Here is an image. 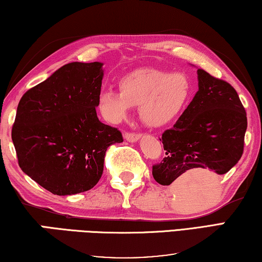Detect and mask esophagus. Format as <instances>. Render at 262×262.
<instances>
[{
  "mask_svg": "<svg viewBox=\"0 0 262 262\" xmlns=\"http://www.w3.org/2000/svg\"><path fill=\"white\" fill-rule=\"evenodd\" d=\"M124 139H126L128 142H138V141L141 139V134H134V133H124Z\"/></svg>",
  "mask_w": 262,
  "mask_h": 262,
  "instance_id": "1",
  "label": "esophagus"
}]
</instances>
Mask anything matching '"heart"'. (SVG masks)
<instances>
[{"instance_id": "1", "label": "heart", "mask_w": 262, "mask_h": 262, "mask_svg": "<svg viewBox=\"0 0 262 262\" xmlns=\"http://www.w3.org/2000/svg\"><path fill=\"white\" fill-rule=\"evenodd\" d=\"M119 91L105 90L98 105L107 121L119 123L132 107L150 128H163L177 121L192 97V82L185 73H168L155 69L134 70L119 80Z\"/></svg>"}]
</instances>
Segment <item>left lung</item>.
I'll list each match as a JSON object with an SVG mask.
<instances>
[{
    "instance_id": "8db88e82",
    "label": "left lung",
    "mask_w": 262,
    "mask_h": 262,
    "mask_svg": "<svg viewBox=\"0 0 262 262\" xmlns=\"http://www.w3.org/2000/svg\"><path fill=\"white\" fill-rule=\"evenodd\" d=\"M197 74L192 101L173 128L162 134L167 157L152 167L161 185H170L197 169L224 175L243 155L247 118L238 93L204 70L198 69Z\"/></svg>"
}]
</instances>
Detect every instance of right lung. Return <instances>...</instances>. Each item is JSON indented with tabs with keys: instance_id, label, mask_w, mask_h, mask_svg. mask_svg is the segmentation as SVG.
<instances>
[{
	"instance_id": "add662e5",
	"label": "right lung",
	"mask_w": 262,
	"mask_h": 262,
	"mask_svg": "<svg viewBox=\"0 0 262 262\" xmlns=\"http://www.w3.org/2000/svg\"><path fill=\"white\" fill-rule=\"evenodd\" d=\"M102 63H69L19 100L11 139L24 173L58 196L91 190L101 178L116 128L99 121Z\"/></svg>"
}]
</instances>
